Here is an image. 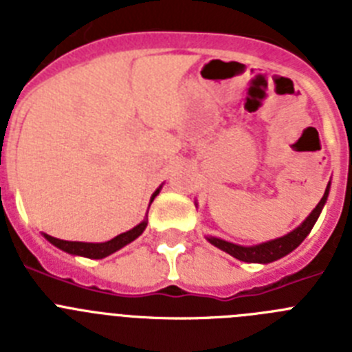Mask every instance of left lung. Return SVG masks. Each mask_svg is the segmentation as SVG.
Returning a JSON list of instances; mask_svg holds the SVG:
<instances>
[{
    "mask_svg": "<svg viewBox=\"0 0 352 352\" xmlns=\"http://www.w3.org/2000/svg\"><path fill=\"white\" fill-rule=\"evenodd\" d=\"M329 194V183L326 186L324 195L322 199L319 201L316 208H314L312 213L303 220L301 226H298L294 231H291L289 234L282 236V238H276L272 239V241H266V243H259V245H254V247H241V245H234V243H229L226 239H220V238H214V236H210L208 241L211 245H214L217 248L220 250L227 252L229 256L236 257V259L243 261V263H261V264H268L273 263V261L280 259V257L287 256L289 252H292L296 247H300V243L303 241L309 232L312 231L314 223L317 222L319 219V214H321L322 208L326 204V199H328Z\"/></svg>",
    "mask_w": 352,
    "mask_h": 352,
    "instance_id": "1",
    "label": "left lung"
}]
</instances>
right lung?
Listing matches in <instances>:
<instances>
[{"instance_id":"right-lung-1","label":"right lung","mask_w":352,"mask_h":352,"mask_svg":"<svg viewBox=\"0 0 352 352\" xmlns=\"http://www.w3.org/2000/svg\"><path fill=\"white\" fill-rule=\"evenodd\" d=\"M160 188L162 186H158L157 190H155V194L151 195V203H153V199L158 195ZM146 226H148V222H146V220H142L139 226H135L133 229H130V231H126V232H121L120 236H116V238H113V239H109V241H105V243L65 241V239L52 238V236H49V234H43V236H45V239H47V241H51L54 247H58L60 250H63V252H68V254H72V256H82V257H88V259H104V257L111 256V254H114L116 250L123 248L125 245L132 243L135 238H139V236L142 234V231L146 229Z\"/></svg>"}]
</instances>
